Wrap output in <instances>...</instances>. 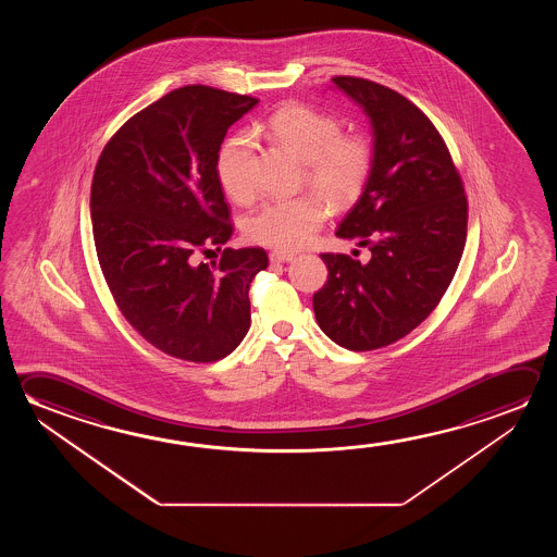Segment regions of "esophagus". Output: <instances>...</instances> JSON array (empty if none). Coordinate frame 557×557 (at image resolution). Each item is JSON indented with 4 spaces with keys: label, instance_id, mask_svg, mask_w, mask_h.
<instances>
[{
    "label": "esophagus",
    "instance_id": "obj_1",
    "mask_svg": "<svg viewBox=\"0 0 557 557\" xmlns=\"http://www.w3.org/2000/svg\"><path fill=\"white\" fill-rule=\"evenodd\" d=\"M295 255L293 252H283V250H272L270 252V262L272 264H283V262H292Z\"/></svg>",
    "mask_w": 557,
    "mask_h": 557
}]
</instances>
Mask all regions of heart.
<instances>
[{
	"instance_id": "1",
	"label": "heart",
	"mask_w": 557,
	"mask_h": 557,
	"mask_svg": "<svg viewBox=\"0 0 557 557\" xmlns=\"http://www.w3.org/2000/svg\"><path fill=\"white\" fill-rule=\"evenodd\" d=\"M270 134L305 163L307 183L336 208H346L366 190L373 169V149L359 134H342V124L329 112L292 102L268 120ZM255 139L248 132L228 137L218 156V176L235 201L255 196L250 173ZM314 194L292 200L265 201L245 221L252 243L295 250L317 235L329 215L326 201Z\"/></svg>"
}]
</instances>
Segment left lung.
Instances as JSON below:
<instances>
[{
    "instance_id": "8db88e82",
    "label": "left lung",
    "mask_w": 557,
    "mask_h": 557,
    "mask_svg": "<svg viewBox=\"0 0 557 557\" xmlns=\"http://www.w3.org/2000/svg\"><path fill=\"white\" fill-rule=\"evenodd\" d=\"M332 82L373 128L371 176L336 231L371 258L320 255L329 282L312 307L337 346L369 351L410 334L437 307L462 258L468 201L443 137L413 102L361 77Z\"/></svg>"
}]
</instances>
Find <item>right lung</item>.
<instances>
[{
  "mask_svg": "<svg viewBox=\"0 0 557 557\" xmlns=\"http://www.w3.org/2000/svg\"><path fill=\"white\" fill-rule=\"evenodd\" d=\"M258 99L186 85L139 110L95 166L91 221L102 275L124 319L166 356L211 363L250 329L248 287L264 248H225L233 235L218 156Z\"/></svg>",
  "mask_w": 557,
  "mask_h": 557,
  "instance_id": "right-lung-1",
  "label": "right lung"
}]
</instances>
